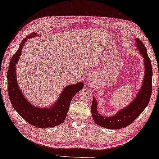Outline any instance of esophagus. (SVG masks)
Masks as SVG:
<instances>
[{
	"mask_svg": "<svg viewBox=\"0 0 159 159\" xmlns=\"http://www.w3.org/2000/svg\"><path fill=\"white\" fill-rule=\"evenodd\" d=\"M86 79H87V80H89L91 79L90 76H89V75H87V76H86Z\"/></svg>",
	"mask_w": 159,
	"mask_h": 159,
	"instance_id": "34e87169",
	"label": "esophagus"
}]
</instances>
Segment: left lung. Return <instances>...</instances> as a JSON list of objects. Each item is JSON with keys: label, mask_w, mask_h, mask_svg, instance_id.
Listing matches in <instances>:
<instances>
[{"label": "left lung", "mask_w": 159, "mask_h": 159, "mask_svg": "<svg viewBox=\"0 0 159 159\" xmlns=\"http://www.w3.org/2000/svg\"><path fill=\"white\" fill-rule=\"evenodd\" d=\"M137 50L144 58V79L136 97L126 107L119 110L116 115L104 116L97 111V101L93 97L92 103V114L93 120L98 125L107 129H118L130 125L147 107L149 102L152 89V67L147 55L144 43L139 39H134Z\"/></svg>", "instance_id": "left-lung-1"}]
</instances>
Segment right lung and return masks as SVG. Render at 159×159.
<instances>
[{"mask_svg":"<svg viewBox=\"0 0 159 159\" xmlns=\"http://www.w3.org/2000/svg\"><path fill=\"white\" fill-rule=\"evenodd\" d=\"M37 36V33L32 32L25 38L12 57L7 70V92L12 106L23 119L33 126L46 128L58 125L65 120L72 98L84 87V84L81 81L77 84L66 86L54 103L46 108L36 106L28 101L18 85L16 65L27 39Z\"/></svg>","mask_w":159,"mask_h":159,"instance_id":"1","label":"right lung"}]
</instances>
